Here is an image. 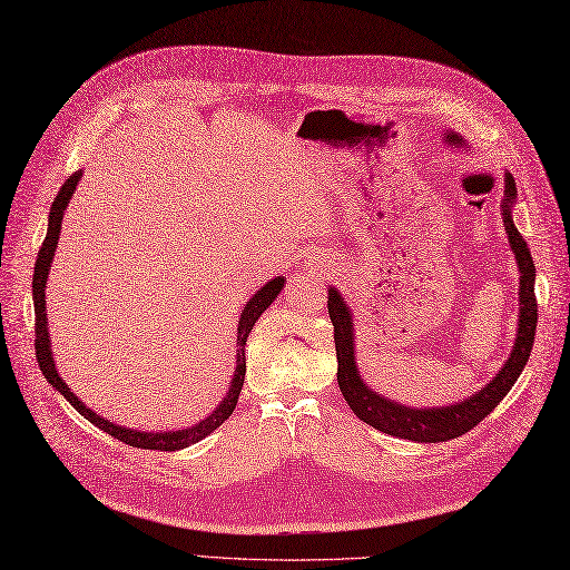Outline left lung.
Returning a JSON list of instances; mask_svg holds the SVG:
<instances>
[{
  "label": "left lung",
  "instance_id": "8db88e82",
  "mask_svg": "<svg viewBox=\"0 0 570 570\" xmlns=\"http://www.w3.org/2000/svg\"><path fill=\"white\" fill-rule=\"evenodd\" d=\"M505 199H503V226L508 233V243L513 247L515 262L520 269V313H518V334L513 352L508 361L495 373L491 381L474 395L445 406H406L395 400L377 395L358 373L356 366V346H354V317L348 311L346 301L334 286L327 291V311L334 325V346H337V383L346 404L352 412L366 421L368 426L383 431L387 435L404 438L414 443H443L450 438H458L466 431H472L479 421H484L499 402L508 395L510 387L515 385L524 363L530 358L537 330V298H534V262L530 247L520 236V230L513 224V204L518 197V187L513 175L505 173Z\"/></svg>",
  "mask_w": 570,
  "mask_h": 570
}]
</instances>
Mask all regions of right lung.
<instances>
[{"instance_id":"add662e5","label":"right lung","mask_w":570,"mask_h":570,"mask_svg":"<svg viewBox=\"0 0 570 570\" xmlns=\"http://www.w3.org/2000/svg\"><path fill=\"white\" fill-rule=\"evenodd\" d=\"M81 180V170L79 173H71L69 178L65 180V185L60 187V193H57L52 207H50V216H48V233H46V240H42L40 250H38V259H36V272H33V305H36V356H38V366L42 371V375L48 377V383L60 392V395L75 406V410L83 416L89 419L94 426H98L100 431L110 433L112 438H118V441L132 445V448H141V450H183L193 443H199L202 438H207L209 433H214L218 426L224 424V421L233 414L238 404V395L243 390V381H245V342H247V334L253 332L257 317L265 313L269 305L274 303V298L279 296V291L284 288V276H276V279H269L265 286H262L257 294L245 303V308L240 313L238 320V354H236V371H233L230 377V385L226 397L218 402L216 410L204 416L199 424L195 426H187L180 431H135V429H125L112 424V421L104 419L100 414H96L94 410H89L71 387L62 381L60 373H57L55 366V358H52V348H50V332H48V313H46V284H48V274L52 267V257L57 253V240H60V233H62V218L65 212L69 207V199L71 195L77 193V185Z\"/></svg>"}]
</instances>
